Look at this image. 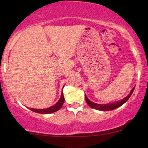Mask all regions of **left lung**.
I'll use <instances>...</instances> for the list:
<instances>
[{
  "instance_id": "left-lung-1",
  "label": "left lung",
  "mask_w": 148,
  "mask_h": 148,
  "mask_svg": "<svg viewBox=\"0 0 148 148\" xmlns=\"http://www.w3.org/2000/svg\"><path fill=\"white\" fill-rule=\"evenodd\" d=\"M134 89H135V87L132 89V90H131L130 94H129L127 97H125L124 99H123L122 100L118 101V102H116L111 103V104H96V103L91 102L86 95H85V98H86V101L87 104H88L89 105V106H90L91 108L96 109V110H104V111L112 110H114V109H116L119 106H122L124 103L126 102L127 101L129 100V98L131 97V94H133V91H134Z\"/></svg>"
}]
</instances>
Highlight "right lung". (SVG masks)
Returning a JSON list of instances; mask_svg holds the SVG:
<instances>
[{
  "label": "right lung",
  "instance_id": "1",
  "mask_svg": "<svg viewBox=\"0 0 148 148\" xmlns=\"http://www.w3.org/2000/svg\"><path fill=\"white\" fill-rule=\"evenodd\" d=\"M64 101V95L63 93H62V94H61V96H60V98L59 99V100L56 102V104L54 106H52L49 107V108H46V109H34V108H29L30 110L33 111V112H37V113H41V114H50V113H52L56 112L59 110V109L61 108L63 105Z\"/></svg>",
  "mask_w": 148,
  "mask_h": 148
}]
</instances>
